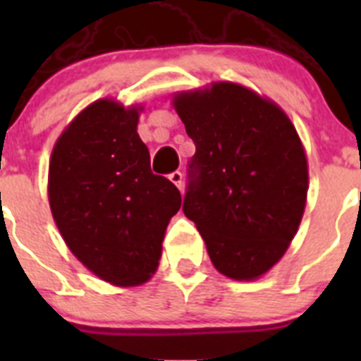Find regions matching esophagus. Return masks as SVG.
Instances as JSON below:
<instances>
[{"instance_id": "34e87169", "label": "esophagus", "mask_w": 361, "mask_h": 361, "mask_svg": "<svg viewBox=\"0 0 361 361\" xmlns=\"http://www.w3.org/2000/svg\"><path fill=\"white\" fill-rule=\"evenodd\" d=\"M170 180L178 188V190H183L184 188V177H183V171H173L170 173Z\"/></svg>"}]
</instances>
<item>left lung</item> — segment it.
I'll return each mask as SVG.
<instances>
[{
  "label": "left lung",
  "mask_w": 361,
  "mask_h": 361,
  "mask_svg": "<svg viewBox=\"0 0 361 361\" xmlns=\"http://www.w3.org/2000/svg\"><path fill=\"white\" fill-rule=\"evenodd\" d=\"M195 145L183 212L213 266L253 280L279 262L307 197V161L295 126L276 104L233 82L175 97Z\"/></svg>",
  "instance_id": "1"
}]
</instances>
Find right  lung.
<instances>
[{"mask_svg":"<svg viewBox=\"0 0 361 361\" xmlns=\"http://www.w3.org/2000/svg\"><path fill=\"white\" fill-rule=\"evenodd\" d=\"M139 114L101 99L56 142L49 199L66 245L99 279L137 286L155 273L180 191L152 173Z\"/></svg>","mask_w":361,"mask_h":361,"instance_id":"1","label":"right lung"}]
</instances>
